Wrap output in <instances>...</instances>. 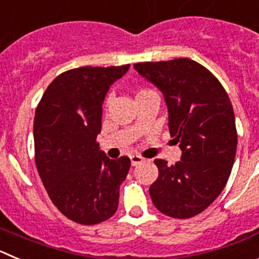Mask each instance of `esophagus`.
<instances>
[{
    "instance_id": "esophagus-1",
    "label": "esophagus",
    "mask_w": 259,
    "mask_h": 259,
    "mask_svg": "<svg viewBox=\"0 0 259 259\" xmlns=\"http://www.w3.org/2000/svg\"><path fill=\"white\" fill-rule=\"evenodd\" d=\"M131 164L132 166H137V164H140L141 162H144L145 161V159H144L143 157H141V155H137V154H134V155H131Z\"/></svg>"
}]
</instances>
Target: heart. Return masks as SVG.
Masks as SVG:
<instances>
[{"label":"heart","instance_id":"heart-1","mask_svg":"<svg viewBox=\"0 0 259 259\" xmlns=\"http://www.w3.org/2000/svg\"><path fill=\"white\" fill-rule=\"evenodd\" d=\"M143 92H146V91H143ZM141 93V92H140Z\"/></svg>","mask_w":259,"mask_h":259}]
</instances>
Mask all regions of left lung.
I'll return each instance as SVG.
<instances>
[{
  "instance_id": "8db88e82",
  "label": "left lung",
  "mask_w": 259,
  "mask_h": 259,
  "mask_svg": "<svg viewBox=\"0 0 259 259\" xmlns=\"http://www.w3.org/2000/svg\"><path fill=\"white\" fill-rule=\"evenodd\" d=\"M135 70L162 92L170 135L182 158L168 166L155 159L153 203L163 214L192 218L210 206L227 184L237 146L232 105L219 80L188 58L143 62Z\"/></svg>"
}]
</instances>
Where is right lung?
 Masks as SVG:
<instances>
[{
	"mask_svg": "<svg viewBox=\"0 0 259 259\" xmlns=\"http://www.w3.org/2000/svg\"><path fill=\"white\" fill-rule=\"evenodd\" d=\"M130 65L79 67L53 80L36 109L35 161L42 184L59 211L79 224L111 218L131 161L106 157L97 143L102 104L110 85Z\"/></svg>",
	"mask_w": 259,
	"mask_h": 259,
	"instance_id": "1",
	"label": "right lung"
}]
</instances>
